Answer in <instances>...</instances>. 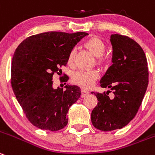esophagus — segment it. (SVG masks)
<instances>
[{
  "label": "esophagus",
  "mask_w": 155,
  "mask_h": 155,
  "mask_svg": "<svg viewBox=\"0 0 155 155\" xmlns=\"http://www.w3.org/2000/svg\"><path fill=\"white\" fill-rule=\"evenodd\" d=\"M81 92H82V95H81L82 97H85V96H86V95H88L89 94V92L88 91L85 90V89H82Z\"/></svg>",
  "instance_id": "obj_1"
}]
</instances>
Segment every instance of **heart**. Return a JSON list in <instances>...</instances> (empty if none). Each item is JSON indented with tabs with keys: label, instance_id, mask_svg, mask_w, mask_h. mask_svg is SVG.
<instances>
[{
	"label": "heart",
	"instance_id": "1",
	"mask_svg": "<svg viewBox=\"0 0 155 155\" xmlns=\"http://www.w3.org/2000/svg\"><path fill=\"white\" fill-rule=\"evenodd\" d=\"M84 47L96 57V62L99 65H105L108 63V59L103 56L105 51V44L100 38L95 37H91L85 42ZM75 54V50H72L68 55L67 63L69 66L73 64ZM99 71L96 69L87 71L79 70L75 72L72 75V82L75 85H77L83 89H89L93 86L94 82L99 78Z\"/></svg>",
	"mask_w": 155,
	"mask_h": 155
}]
</instances>
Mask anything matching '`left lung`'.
Instances as JSON below:
<instances>
[{
  "mask_svg": "<svg viewBox=\"0 0 155 155\" xmlns=\"http://www.w3.org/2000/svg\"><path fill=\"white\" fill-rule=\"evenodd\" d=\"M112 65L100 80L102 88L113 91L94 93L98 104L91 114L95 128L104 131L120 129L134 118L148 84L147 62L139 44L127 36L111 35ZM111 91V92H112Z\"/></svg>",
  "mask_w": 155,
  "mask_h": 155,
  "instance_id": "left-lung-1",
  "label": "left lung"
}]
</instances>
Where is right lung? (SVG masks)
Here are the masks:
<instances>
[{
    "label": "right lung",
    "instance_id": "right-lung-1",
    "mask_svg": "<svg viewBox=\"0 0 155 155\" xmlns=\"http://www.w3.org/2000/svg\"><path fill=\"white\" fill-rule=\"evenodd\" d=\"M87 33L46 32L30 36L14 52L11 86L26 116L34 126L56 131L68 123L67 112L81 95L77 86L53 88V76L66 66L70 50ZM66 79V81H67Z\"/></svg>",
    "mask_w": 155,
    "mask_h": 155
}]
</instances>
